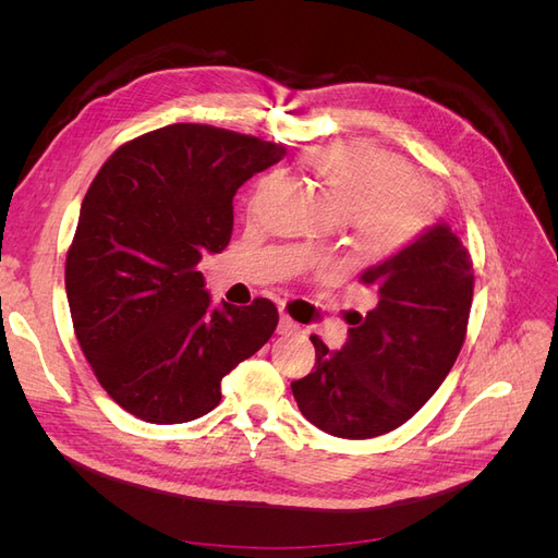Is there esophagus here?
Returning a JSON list of instances; mask_svg holds the SVG:
<instances>
[{
  "label": "esophagus",
  "mask_w": 558,
  "mask_h": 558,
  "mask_svg": "<svg viewBox=\"0 0 558 558\" xmlns=\"http://www.w3.org/2000/svg\"><path fill=\"white\" fill-rule=\"evenodd\" d=\"M300 330V326L295 324V320L289 316V314H281L279 316V326H277V332L279 335H293V332H298Z\"/></svg>",
  "instance_id": "34e87169"
}]
</instances>
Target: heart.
Instances as JSON below:
<instances>
[{
    "mask_svg": "<svg viewBox=\"0 0 558 558\" xmlns=\"http://www.w3.org/2000/svg\"><path fill=\"white\" fill-rule=\"evenodd\" d=\"M335 207L351 214L359 240L373 251L408 244L426 226L433 191L400 158L365 144H332L307 156Z\"/></svg>",
    "mask_w": 558,
    "mask_h": 558,
    "instance_id": "b5f03b06",
    "label": "heart"
}]
</instances>
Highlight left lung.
<instances>
[{
  "mask_svg": "<svg viewBox=\"0 0 558 558\" xmlns=\"http://www.w3.org/2000/svg\"><path fill=\"white\" fill-rule=\"evenodd\" d=\"M361 283L375 307L349 314L340 351L312 335L314 369L291 384L302 416L344 440L402 426L440 388L465 340L475 275L456 232L435 223L367 267Z\"/></svg>",
  "mask_w": 558,
  "mask_h": 558,
  "instance_id": "1",
  "label": "left lung"
}]
</instances>
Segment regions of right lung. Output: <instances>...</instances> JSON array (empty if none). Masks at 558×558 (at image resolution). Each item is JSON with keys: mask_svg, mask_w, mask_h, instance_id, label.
<instances>
[{"mask_svg": "<svg viewBox=\"0 0 558 558\" xmlns=\"http://www.w3.org/2000/svg\"><path fill=\"white\" fill-rule=\"evenodd\" d=\"M283 146L174 123L123 144L83 197L64 286L76 340L105 391L148 424L221 402V379L277 328V307H214L197 263L232 234L240 185Z\"/></svg>", "mask_w": 558, "mask_h": 558, "instance_id": "right-lung-1", "label": "right lung"}]
</instances>
